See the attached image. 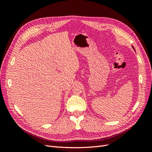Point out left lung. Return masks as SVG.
<instances>
[{"label": "left lung", "instance_id": "1", "mask_svg": "<svg viewBox=\"0 0 152 152\" xmlns=\"http://www.w3.org/2000/svg\"><path fill=\"white\" fill-rule=\"evenodd\" d=\"M132 48H133V49H134V50H135V49H134V48H133V46H132Z\"/></svg>", "mask_w": 152, "mask_h": 152}]
</instances>
